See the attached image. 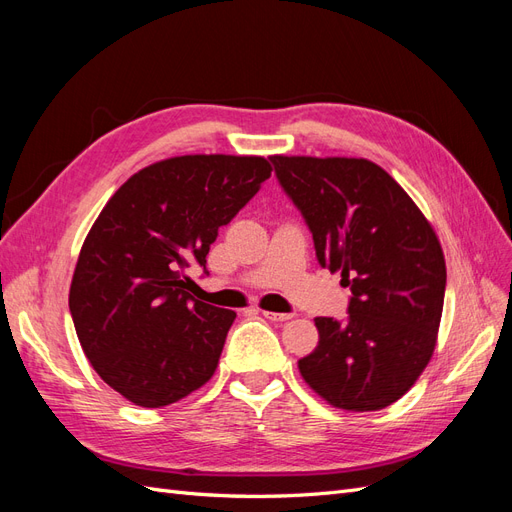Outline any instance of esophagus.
<instances>
[{"mask_svg":"<svg viewBox=\"0 0 512 512\" xmlns=\"http://www.w3.org/2000/svg\"><path fill=\"white\" fill-rule=\"evenodd\" d=\"M260 314L265 316L267 320H271V322H286V320L292 318V314H277V312H267V309H262Z\"/></svg>","mask_w":512,"mask_h":512,"instance_id":"esophagus-1","label":"esophagus"}]
</instances>
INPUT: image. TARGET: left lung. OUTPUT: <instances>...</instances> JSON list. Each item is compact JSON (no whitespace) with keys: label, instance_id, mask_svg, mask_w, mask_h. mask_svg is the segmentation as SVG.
<instances>
[{"label":"left lung","instance_id":"1","mask_svg":"<svg viewBox=\"0 0 512 512\" xmlns=\"http://www.w3.org/2000/svg\"><path fill=\"white\" fill-rule=\"evenodd\" d=\"M312 230L318 262L350 286L348 322L316 318L318 346L299 361L309 389L348 412L395 404L436 350L446 262L406 190L365 158L271 156Z\"/></svg>","mask_w":512,"mask_h":512}]
</instances>
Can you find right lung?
Returning <instances> with one entry per match:
<instances>
[{
  "instance_id": "1",
  "label": "right lung",
  "mask_w": 512,
  "mask_h": 512,
  "mask_svg": "<svg viewBox=\"0 0 512 512\" xmlns=\"http://www.w3.org/2000/svg\"><path fill=\"white\" fill-rule=\"evenodd\" d=\"M260 156L198 153L134 173L87 232L70 314L98 376L134 406L162 408L218 369L232 309L192 299L190 265L271 177Z\"/></svg>"
}]
</instances>
